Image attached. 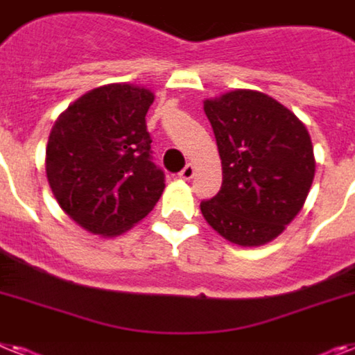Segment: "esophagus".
I'll return each instance as SVG.
<instances>
[{"label":"esophagus","instance_id":"1","mask_svg":"<svg viewBox=\"0 0 355 355\" xmlns=\"http://www.w3.org/2000/svg\"><path fill=\"white\" fill-rule=\"evenodd\" d=\"M178 175H180V178H184V180H191V178L195 177V166H193V164H186L182 171L178 173Z\"/></svg>","mask_w":355,"mask_h":355}]
</instances>
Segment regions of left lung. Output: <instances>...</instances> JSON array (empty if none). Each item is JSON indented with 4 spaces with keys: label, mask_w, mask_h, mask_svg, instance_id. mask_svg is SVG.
I'll return each instance as SVG.
<instances>
[{
    "label": "left lung",
    "mask_w": 355,
    "mask_h": 355,
    "mask_svg": "<svg viewBox=\"0 0 355 355\" xmlns=\"http://www.w3.org/2000/svg\"><path fill=\"white\" fill-rule=\"evenodd\" d=\"M222 159V187L200 202L204 218L229 242L263 245L302 211L315 160L305 124L254 90L204 101Z\"/></svg>",
    "instance_id": "8db88e82"
}]
</instances>
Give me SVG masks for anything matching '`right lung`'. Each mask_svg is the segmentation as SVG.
Wrapping results in <instances>:
<instances>
[{"mask_svg": "<svg viewBox=\"0 0 355 355\" xmlns=\"http://www.w3.org/2000/svg\"><path fill=\"white\" fill-rule=\"evenodd\" d=\"M155 95L106 85L71 103L53 124L46 177L61 209L86 231L121 234L159 202L166 180L151 160L146 113Z\"/></svg>", "mask_w": 355, "mask_h": 355, "instance_id": "right-lung-1", "label": "right lung"}]
</instances>
